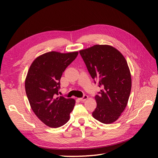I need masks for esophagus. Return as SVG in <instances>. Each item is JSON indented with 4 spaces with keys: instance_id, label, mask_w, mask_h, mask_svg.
<instances>
[{
    "instance_id": "obj_1",
    "label": "esophagus",
    "mask_w": 158,
    "mask_h": 158,
    "mask_svg": "<svg viewBox=\"0 0 158 158\" xmlns=\"http://www.w3.org/2000/svg\"><path fill=\"white\" fill-rule=\"evenodd\" d=\"M87 99H88V96L87 95H84L82 97V98H79V100H81V101H85V100H86Z\"/></svg>"
}]
</instances>
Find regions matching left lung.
<instances>
[{"label": "left lung", "mask_w": 158, "mask_h": 158, "mask_svg": "<svg viewBox=\"0 0 158 158\" xmlns=\"http://www.w3.org/2000/svg\"><path fill=\"white\" fill-rule=\"evenodd\" d=\"M79 53L92 78L102 88L95 96L97 106L92 113L94 118L105 124L115 122L127 106L132 88L126 60L108 45H95L80 50Z\"/></svg>", "instance_id": "1"}]
</instances>
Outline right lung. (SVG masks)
<instances>
[{
  "instance_id": "1",
  "label": "right lung",
  "mask_w": 158,
  "mask_h": 158,
  "mask_svg": "<svg viewBox=\"0 0 158 158\" xmlns=\"http://www.w3.org/2000/svg\"><path fill=\"white\" fill-rule=\"evenodd\" d=\"M78 53H43L32 62L29 68L25 89L30 105L38 118L50 127L64 125L75 106V100L58 95L62 73Z\"/></svg>"
}]
</instances>
